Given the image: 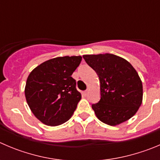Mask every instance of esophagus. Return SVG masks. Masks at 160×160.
Returning a JSON list of instances; mask_svg holds the SVG:
<instances>
[{
	"label": "esophagus",
	"mask_w": 160,
	"mask_h": 160,
	"mask_svg": "<svg viewBox=\"0 0 160 160\" xmlns=\"http://www.w3.org/2000/svg\"><path fill=\"white\" fill-rule=\"evenodd\" d=\"M89 89H86V91H84V92H83V94H84L85 96H87L88 93H89Z\"/></svg>",
	"instance_id": "34e87169"
}]
</instances>
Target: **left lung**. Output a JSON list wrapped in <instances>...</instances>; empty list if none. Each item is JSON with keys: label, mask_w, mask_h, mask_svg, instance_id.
<instances>
[{"label": "left lung", "mask_w": 160, "mask_h": 160, "mask_svg": "<svg viewBox=\"0 0 160 160\" xmlns=\"http://www.w3.org/2000/svg\"><path fill=\"white\" fill-rule=\"evenodd\" d=\"M83 58L100 80V99L92 104L97 118L110 126L130 119L142 102V82L136 70L125 59L109 53Z\"/></svg>", "instance_id": "1"}]
</instances>
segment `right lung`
<instances>
[{
  "mask_svg": "<svg viewBox=\"0 0 160 160\" xmlns=\"http://www.w3.org/2000/svg\"><path fill=\"white\" fill-rule=\"evenodd\" d=\"M82 56L56 57L33 69L27 78L25 96L30 110L48 126L68 121L82 98L71 77Z\"/></svg>",
  "mask_w": 160,
  "mask_h": 160,
  "instance_id": "add662e5",
  "label": "right lung"
}]
</instances>
